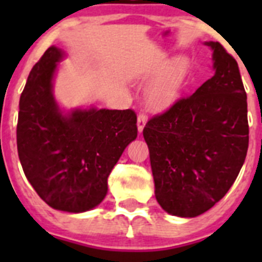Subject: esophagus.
Masks as SVG:
<instances>
[{
    "label": "esophagus",
    "instance_id": "1",
    "mask_svg": "<svg viewBox=\"0 0 262 262\" xmlns=\"http://www.w3.org/2000/svg\"><path fill=\"white\" fill-rule=\"evenodd\" d=\"M147 115L143 114V113H140V114L138 115V131L139 133H143V129H144L145 124H147Z\"/></svg>",
    "mask_w": 262,
    "mask_h": 262
}]
</instances>
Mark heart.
Returning a JSON list of instances; mask_svg holds the SVG:
<instances>
[{
  "label": "heart",
  "instance_id": "1",
  "mask_svg": "<svg viewBox=\"0 0 262 262\" xmlns=\"http://www.w3.org/2000/svg\"><path fill=\"white\" fill-rule=\"evenodd\" d=\"M187 67L189 64L185 57H177L166 64L165 57L160 56L156 64L148 72L149 76L159 75L147 90V99L151 107L163 110L177 102L184 86Z\"/></svg>",
  "mask_w": 262,
  "mask_h": 262
}]
</instances>
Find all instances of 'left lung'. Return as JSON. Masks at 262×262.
Here are the masks:
<instances>
[{"label": "left lung", "mask_w": 262, "mask_h": 262, "mask_svg": "<svg viewBox=\"0 0 262 262\" xmlns=\"http://www.w3.org/2000/svg\"><path fill=\"white\" fill-rule=\"evenodd\" d=\"M205 45L212 50L214 76L143 129L155 195L174 216H198L219 202L248 151L247 93L237 62L221 43Z\"/></svg>", "instance_id": "1"}]
</instances>
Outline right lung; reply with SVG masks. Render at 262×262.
<instances>
[{
  "label": "right lung",
  "mask_w": 262,
  "mask_h": 262,
  "mask_svg": "<svg viewBox=\"0 0 262 262\" xmlns=\"http://www.w3.org/2000/svg\"><path fill=\"white\" fill-rule=\"evenodd\" d=\"M64 56L52 46L32 67L19 99L17 147L23 172L41 200L77 214L102 202L108 174L138 127L131 108L61 110L53 80Z\"/></svg>",
  "instance_id": "right-lung-1"
}]
</instances>
